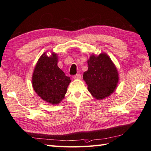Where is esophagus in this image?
Returning <instances> with one entry per match:
<instances>
[{
    "mask_svg": "<svg viewBox=\"0 0 151 151\" xmlns=\"http://www.w3.org/2000/svg\"><path fill=\"white\" fill-rule=\"evenodd\" d=\"M73 79H75V80H80V79H81V74L78 73L76 75L73 76Z\"/></svg>",
    "mask_w": 151,
    "mask_h": 151,
    "instance_id": "34e87169",
    "label": "esophagus"
}]
</instances>
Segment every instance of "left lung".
I'll return each instance as SVG.
<instances>
[{
    "instance_id": "1",
    "label": "left lung",
    "mask_w": 151,
    "mask_h": 151,
    "mask_svg": "<svg viewBox=\"0 0 151 151\" xmlns=\"http://www.w3.org/2000/svg\"><path fill=\"white\" fill-rule=\"evenodd\" d=\"M88 70L83 73V80L88 91L95 98L102 99L109 96L117 87L119 76L111 60L105 54L91 55L88 61Z\"/></svg>"
}]
</instances>
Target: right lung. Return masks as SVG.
Returning <instances> with one entry per match:
<instances>
[{
  "label": "right lung",
  "instance_id": "add662e5",
  "mask_svg": "<svg viewBox=\"0 0 151 151\" xmlns=\"http://www.w3.org/2000/svg\"><path fill=\"white\" fill-rule=\"evenodd\" d=\"M57 63L56 54L48 57L44 53L37 62L32 76L34 91L42 99L53 105L63 99L71 81Z\"/></svg>",
  "mask_w": 151,
  "mask_h": 151
}]
</instances>
